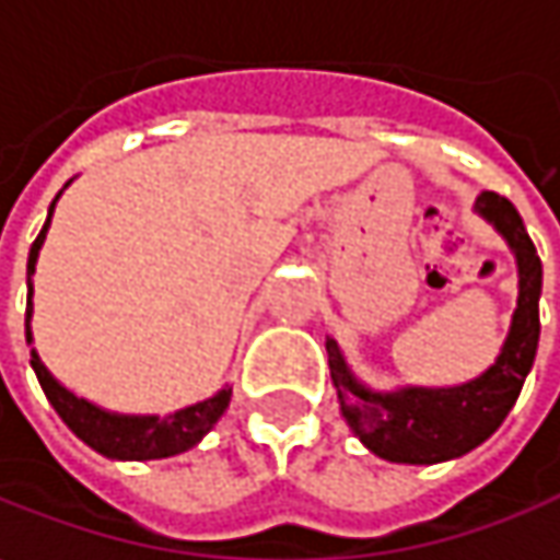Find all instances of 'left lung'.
<instances>
[{
    "label": "left lung",
    "instance_id": "8db88e82",
    "mask_svg": "<svg viewBox=\"0 0 560 560\" xmlns=\"http://www.w3.org/2000/svg\"><path fill=\"white\" fill-rule=\"evenodd\" d=\"M476 212L508 241L517 259V310L495 363L464 385L451 388H395L373 392L353 376L335 338H326L328 370L341 417L353 435L392 464H439L482 445L517 404L526 373L539 348L542 259L523 229L521 212L492 190L476 197Z\"/></svg>",
    "mask_w": 560,
    "mask_h": 560
}]
</instances>
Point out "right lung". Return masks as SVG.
<instances>
[{"instance_id": "1", "label": "right lung", "mask_w": 560, "mask_h": 560, "mask_svg": "<svg viewBox=\"0 0 560 560\" xmlns=\"http://www.w3.org/2000/svg\"><path fill=\"white\" fill-rule=\"evenodd\" d=\"M59 197L61 190L56 194V200ZM56 200H52L49 215H46V225L37 234V241L31 244V256H27V313H24L27 345H34V335H31L34 272H37L39 247H43L46 232H49V222H52ZM31 366L37 373L43 395L49 398V404L56 407V413L61 417V423L68 425L84 445L100 451L103 457H112V460H159V457H172V454L194 448L209 429L219 423V417L225 413V407L232 401V388L225 385L207 401L190 404V407H182V410L165 413V417H156V413H143V417L140 413H112V410H103V407L90 404L86 398H78L74 392H68L59 378L46 370V363L39 360V353L34 348H31Z\"/></svg>"}]
</instances>
